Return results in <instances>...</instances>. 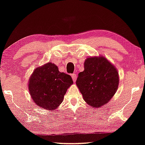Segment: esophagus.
I'll use <instances>...</instances> for the list:
<instances>
[{"mask_svg":"<svg viewBox=\"0 0 145 145\" xmlns=\"http://www.w3.org/2000/svg\"><path fill=\"white\" fill-rule=\"evenodd\" d=\"M71 76H72V78L73 81L75 82L76 80V74H75V73H74V74H71Z\"/></svg>","mask_w":145,"mask_h":145,"instance_id":"1","label":"esophagus"}]
</instances>
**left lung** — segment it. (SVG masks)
Returning <instances> with one entry per match:
<instances>
[{
  "mask_svg": "<svg viewBox=\"0 0 145 145\" xmlns=\"http://www.w3.org/2000/svg\"><path fill=\"white\" fill-rule=\"evenodd\" d=\"M76 84L87 104L99 108L108 103L116 93L119 74L104 57H89L84 63V71L78 73Z\"/></svg>",
  "mask_w": 145,
  "mask_h": 145,
  "instance_id": "1",
  "label": "left lung"
}]
</instances>
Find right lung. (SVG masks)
Returning a JSON list of instances; mask_svg holds the SVG:
<instances>
[{
	"label": "right lung",
	"instance_id": "obj_1",
	"mask_svg": "<svg viewBox=\"0 0 145 145\" xmlns=\"http://www.w3.org/2000/svg\"><path fill=\"white\" fill-rule=\"evenodd\" d=\"M72 83L69 74L59 72L56 64L48 62L34 70L28 87L35 104L42 109L52 110L62 102L68 88Z\"/></svg>",
	"mask_w": 145,
	"mask_h": 145
}]
</instances>
